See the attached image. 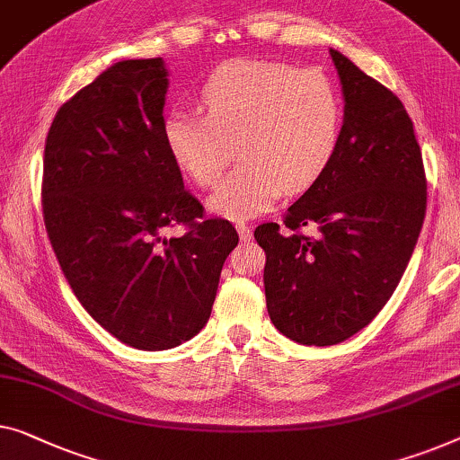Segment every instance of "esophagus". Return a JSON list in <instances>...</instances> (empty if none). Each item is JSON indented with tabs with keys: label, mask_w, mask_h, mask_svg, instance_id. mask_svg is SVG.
Segmentation results:
<instances>
[{
	"label": "esophagus",
	"mask_w": 460,
	"mask_h": 460,
	"mask_svg": "<svg viewBox=\"0 0 460 460\" xmlns=\"http://www.w3.org/2000/svg\"><path fill=\"white\" fill-rule=\"evenodd\" d=\"M236 232H238V236H241V241H244V243L251 241V238H252V230L243 222L236 224Z\"/></svg>",
	"instance_id": "esophagus-1"
}]
</instances>
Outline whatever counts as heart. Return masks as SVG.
<instances>
[{
	"instance_id": "b5f03b06",
	"label": "heart",
	"mask_w": 460,
	"mask_h": 460,
	"mask_svg": "<svg viewBox=\"0 0 460 460\" xmlns=\"http://www.w3.org/2000/svg\"><path fill=\"white\" fill-rule=\"evenodd\" d=\"M205 114L172 110L162 124L170 157L192 182L211 189L236 155L244 162L209 197V209L246 219L284 190L309 189L334 157L341 97L315 70L263 59H230L201 86Z\"/></svg>"
}]
</instances>
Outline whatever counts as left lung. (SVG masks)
<instances>
[{"label": "left lung", "instance_id": "8db88e82", "mask_svg": "<svg viewBox=\"0 0 460 460\" xmlns=\"http://www.w3.org/2000/svg\"><path fill=\"white\" fill-rule=\"evenodd\" d=\"M344 119L334 157L286 211L261 224L271 323L307 346H332L371 323L407 270L425 217L421 149L401 99L330 49ZM315 225L309 239L297 232Z\"/></svg>", "mask_w": 460, "mask_h": 460}]
</instances>
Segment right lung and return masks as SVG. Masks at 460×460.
Here are the masks:
<instances>
[{
    "label": "right lung",
    "mask_w": 460,
    "mask_h": 460,
    "mask_svg": "<svg viewBox=\"0 0 460 460\" xmlns=\"http://www.w3.org/2000/svg\"><path fill=\"white\" fill-rule=\"evenodd\" d=\"M168 68L122 59L66 102L43 157V219L59 268L83 307L119 342L168 350L211 315L228 219H203L164 145ZM186 223L184 237L163 230Z\"/></svg>",
    "instance_id": "add662e5"
}]
</instances>
